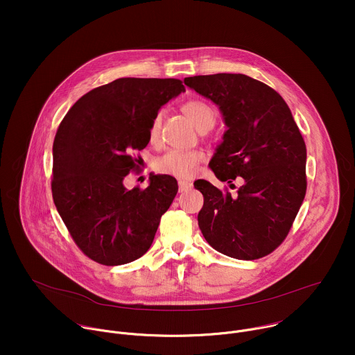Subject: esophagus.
Masks as SVG:
<instances>
[{
	"label": "esophagus",
	"mask_w": 355,
	"mask_h": 355,
	"mask_svg": "<svg viewBox=\"0 0 355 355\" xmlns=\"http://www.w3.org/2000/svg\"><path fill=\"white\" fill-rule=\"evenodd\" d=\"M191 188H192V184H191V182L182 181V180L178 181V191H180V192H187V191H189Z\"/></svg>",
	"instance_id": "34e87169"
}]
</instances>
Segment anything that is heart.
<instances>
[{
    "label": "heart",
    "instance_id": "b5f03b06",
    "mask_svg": "<svg viewBox=\"0 0 355 355\" xmlns=\"http://www.w3.org/2000/svg\"><path fill=\"white\" fill-rule=\"evenodd\" d=\"M182 112L202 132L212 129L216 123V112L208 103H205V101H200V99L187 101V103L182 105ZM162 122H163V112H157L153 118H151L147 129L148 140L151 143H156L160 139ZM204 159H205V155L202 153L200 150H188V151L170 150L156 160L155 168L157 173L163 175L188 180L195 175L199 164L204 162Z\"/></svg>",
    "mask_w": 355,
    "mask_h": 355
}]
</instances>
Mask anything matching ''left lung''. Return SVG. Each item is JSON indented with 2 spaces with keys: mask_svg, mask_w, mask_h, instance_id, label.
I'll use <instances>...</instances> for the list:
<instances>
[{
  "mask_svg": "<svg viewBox=\"0 0 355 355\" xmlns=\"http://www.w3.org/2000/svg\"><path fill=\"white\" fill-rule=\"evenodd\" d=\"M184 83L219 105L229 128L211 170L220 181H243L234 195L207 180L193 182L204 195L199 229L225 256L266 257L288 236L305 198V140L284 98L259 80L220 73Z\"/></svg>",
  "mask_w": 355,
  "mask_h": 355,
  "instance_id": "obj_1",
  "label": "left lung"
}]
</instances>
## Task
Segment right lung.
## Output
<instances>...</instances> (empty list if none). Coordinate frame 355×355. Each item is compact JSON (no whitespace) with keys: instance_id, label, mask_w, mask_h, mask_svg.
Masks as SVG:
<instances>
[{"instance_id":"1","label":"right lung","mask_w":355,"mask_h":355,"mask_svg":"<svg viewBox=\"0 0 355 355\" xmlns=\"http://www.w3.org/2000/svg\"><path fill=\"white\" fill-rule=\"evenodd\" d=\"M185 87L177 78H118L83 95L53 141V202L77 247L92 261L121 266L153 243L178 185L151 175L144 189L123 178L139 168L148 123Z\"/></svg>"}]
</instances>
